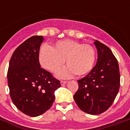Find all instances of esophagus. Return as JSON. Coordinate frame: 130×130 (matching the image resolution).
Wrapping results in <instances>:
<instances>
[{
	"label": "esophagus",
	"mask_w": 130,
	"mask_h": 130,
	"mask_svg": "<svg viewBox=\"0 0 130 130\" xmlns=\"http://www.w3.org/2000/svg\"><path fill=\"white\" fill-rule=\"evenodd\" d=\"M60 84H61L62 86H63V85H65V84H67V82H66V81H60Z\"/></svg>",
	"instance_id": "esophagus-1"
}]
</instances>
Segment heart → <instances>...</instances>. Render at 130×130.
Segmentation results:
<instances>
[{"label":"heart","mask_w":130,"mask_h":130,"mask_svg":"<svg viewBox=\"0 0 130 130\" xmlns=\"http://www.w3.org/2000/svg\"><path fill=\"white\" fill-rule=\"evenodd\" d=\"M95 51L88 43L72 40H59L52 47L42 45L39 52V61L46 70L56 73L65 63L68 68L60 73L62 77L73 74L82 76L92 70L95 62Z\"/></svg>","instance_id":"1"}]
</instances>
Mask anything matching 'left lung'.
Returning a JSON list of instances; mask_svg holds the SVG:
<instances>
[{"label": "left lung", "mask_w": 130, "mask_h": 130, "mask_svg": "<svg viewBox=\"0 0 130 130\" xmlns=\"http://www.w3.org/2000/svg\"><path fill=\"white\" fill-rule=\"evenodd\" d=\"M98 62L87 75L77 81L79 88L74 100L83 111L98 115L109 109L120 88L118 62L111 50L100 41L94 42Z\"/></svg>", "instance_id": "8db88e82"}]
</instances>
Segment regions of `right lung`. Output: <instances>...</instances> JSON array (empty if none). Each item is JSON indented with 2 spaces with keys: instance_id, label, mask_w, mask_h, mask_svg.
Listing matches in <instances>:
<instances>
[{
  "instance_id": "obj_1",
  "label": "right lung",
  "mask_w": 130,
  "mask_h": 130,
  "mask_svg": "<svg viewBox=\"0 0 130 130\" xmlns=\"http://www.w3.org/2000/svg\"><path fill=\"white\" fill-rule=\"evenodd\" d=\"M44 38L35 35L19 46L9 63L7 81L10 98L17 108L31 117L51 108L59 80L40 68L39 52Z\"/></svg>"
}]
</instances>
